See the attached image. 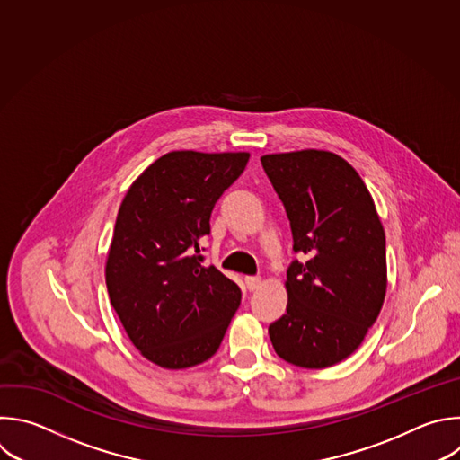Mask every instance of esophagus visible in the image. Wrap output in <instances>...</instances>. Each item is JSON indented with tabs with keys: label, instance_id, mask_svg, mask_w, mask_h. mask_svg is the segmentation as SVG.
<instances>
[{
	"label": "esophagus",
	"instance_id": "1",
	"mask_svg": "<svg viewBox=\"0 0 460 460\" xmlns=\"http://www.w3.org/2000/svg\"><path fill=\"white\" fill-rule=\"evenodd\" d=\"M261 285V278L260 276H245V287L249 290H256Z\"/></svg>",
	"mask_w": 460,
	"mask_h": 460
}]
</instances>
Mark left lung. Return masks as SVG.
Listing matches in <instances>:
<instances>
[{"instance_id":"1","label":"left lung","mask_w":460,"mask_h":460,"mask_svg":"<svg viewBox=\"0 0 460 460\" xmlns=\"http://www.w3.org/2000/svg\"><path fill=\"white\" fill-rule=\"evenodd\" d=\"M303 254L287 269V313L269 325L276 354L301 368L347 359L379 316L386 240L358 172L336 153L303 149L260 159Z\"/></svg>"}]
</instances>
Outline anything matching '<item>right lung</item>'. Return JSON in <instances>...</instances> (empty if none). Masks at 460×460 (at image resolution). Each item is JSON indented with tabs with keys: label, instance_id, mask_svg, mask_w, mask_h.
<instances>
[{
	"label": "right lung",
	"instance_id": "add662e5",
	"mask_svg": "<svg viewBox=\"0 0 460 460\" xmlns=\"http://www.w3.org/2000/svg\"><path fill=\"white\" fill-rule=\"evenodd\" d=\"M249 153L172 151L128 190L106 261L110 301L131 343L164 368L208 361L220 347L242 290L204 265L200 238Z\"/></svg>",
	"mask_w": 460,
	"mask_h": 460
}]
</instances>
